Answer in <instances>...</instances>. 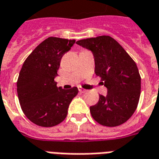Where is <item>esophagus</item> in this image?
Listing matches in <instances>:
<instances>
[{"instance_id": "34e87169", "label": "esophagus", "mask_w": 159, "mask_h": 159, "mask_svg": "<svg viewBox=\"0 0 159 159\" xmlns=\"http://www.w3.org/2000/svg\"><path fill=\"white\" fill-rule=\"evenodd\" d=\"M79 91H80V93H84L86 92V90L82 89V88H79Z\"/></svg>"}]
</instances>
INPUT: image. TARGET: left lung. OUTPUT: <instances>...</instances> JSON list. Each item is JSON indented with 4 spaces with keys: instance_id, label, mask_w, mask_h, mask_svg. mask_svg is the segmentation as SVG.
Wrapping results in <instances>:
<instances>
[{
    "instance_id": "1",
    "label": "left lung",
    "mask_w": 159,
    "mask_h": 159,
    "mask_svg": "<svg viewBox=\"0 0 159 159\" xmlns=\"http://www.w3.org/2000/svg\"><path fill=\"white\" fill-rule=\"evenodd\" d=\"M78 45L92 52L96 75L107 89L99 95L97 104L90 107V113L105 126L125 123L135 111L140 96L141 78L135 62L125 49L110 36L82 39Z\"/></svg>"
}]
</instances>
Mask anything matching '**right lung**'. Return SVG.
<instances>
[{"mask_svg": "<svg viewBox=\"0 0 159 159\" xmlns=\"http://www.w3.org/2000/svg\"><path fill=\"white\" fill-rule=\"evenodd\" d=\"M75 40L50 37L42 42L25 60L17 81V93L25 115L32 122L52 127L66 117L70 102L78 93L76 87L57 86L61 60Z\"/></svg>", "mask_w": 159, "mask_h": 159, "instance_id": "obj_1", "label": "right lung"}]
</instances>
